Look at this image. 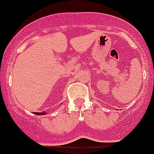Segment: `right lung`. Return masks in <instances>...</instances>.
<instances>
[{
  "label": "right lung",
  "instance_id": "right-lung-1",
  "mask_svg": "<svg viewBox=\"0 0 154 154\" xmlns=\"http://www.w3.org/2000/svg\"><path fill=\"white\" fill-rule=\"evenodd\" d=\"M35 114H39V115H40V114H46L44 112H42V113H37V112H35Z\"/></svg>",
  "mask_w": 154,
  "mask_h": 154
}]
</instances>
